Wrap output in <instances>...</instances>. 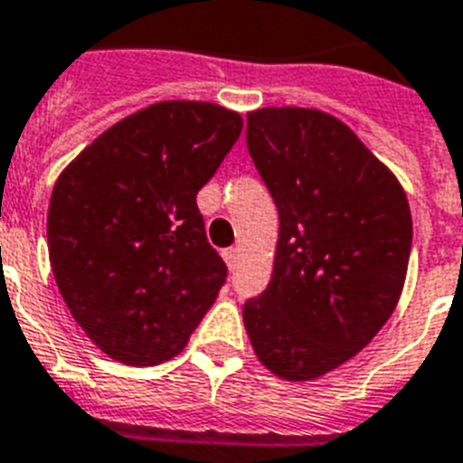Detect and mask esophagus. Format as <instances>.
<instances>
[{
	"instance_id": "obj_1",
	"label": "esophagus",
	"mask_w": 463,
	"mask_h": 463,
	"mask_svg": "<svg viewBox=\"0 0 463 463\" xmlns=\"http://www.w3.org/2000/svg\"><path fill=\"white\" fill-rule=\"evenodd\" d=\"M223 260H225V264H228V269L238 267V260H240L238 247H228V250H223Z\"/></svg>"
}]
</instances>
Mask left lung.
<instances>
[{
    "label": "left lung",
    "instance_id": "1",
    "mask_svg": "<svg viewBox=\"0 0 463 463\" xmlns=\"http://www.w3.org/2000/svg\"><path fill=\"white\" fill-rule=\"evenodd\" d=\"M247 148L279 209L271 281L242 307L247 336L276 377L319 380L396 309L413 240L409 199L329 112H247Z\"/></svg>",
    "mask_w": 463,
    "mask_h": 463
}]
</instances>
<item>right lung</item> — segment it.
<instances>
[{
  "instance_id": "add662e5",
  "label": "right lung",
  "mask_w": 463,
  "mask_h": 463,
  "mask_svg": "<svg viewBox=\"0 0 463 463\" xmlns=\"http://www.w3.org/2000/svg\"><path fill=\"white\" fill-rule=\"evenodd\" d=\"M242 132L240 112L160 100L119 119L60 173L50 267L69 312L122 365L175 358L216 303L225 264L196 192Z\"/></svg>"
}]
</instances>
